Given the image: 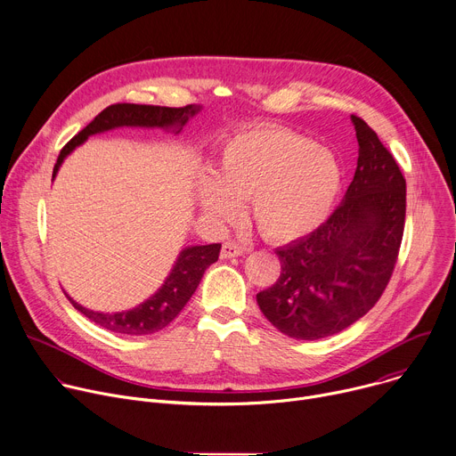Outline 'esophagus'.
<instances>
[{"label": "esophagus", "instance_id": "1", "mask_svg": "<svg viewBox=\"0 0 456 456\" xmlns=\"http://www.w3.org/2000/svg\"><path fill=\"white\" fill-rule=\"evenodd\" d=\"M245 253V247L236 243V241H225L222 245V251H220V258L222 260H227V258H236V256H241Z\"/></svg>", "mask_w": 456, "mask_h": 456}]
</instances>
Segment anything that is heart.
Instances as JSON below:
<instances>
[{
    "label": "heart",
    "mask_w": 456,
    "mask_h": 456,
    "mask_svg": "<svg viewBox=\"0 0 456 456\" xmlns=\"http://www.w3.org/2000/svg\"><path fill=\"white\" fill-rule=\"evenodd\" d=\"M196 183L203 213L232 222L238 201L249 200L258 231L280 243L314 232L330 215L342 189L338 158L313 140L278 127H255L231 136Z\"/></svg>",
    "instance_id": "b5f03b06"
}]
</instances>
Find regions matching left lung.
<instances>
[{
    "mask_svg": "<svg viewBox=\"0 0 456 456\" xmlns=\"http://www.w3.org/2000/svg\"><path fill=\"white\" fill-rule=\"evenodd\" d=\"M356 171L342 203L314 232L278 247L281 273L256 295L265 318L297 340L333 337L379 302L405 220V180L363 119L351 116Z\"/></svg>",
    "mask_w": 456,
    "mask_h": 456,
    "instance_id": "1",
    "label": "left lung"
}]
</instances>
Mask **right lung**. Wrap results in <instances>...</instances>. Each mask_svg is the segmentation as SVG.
<instances>
[{"mask_svg": "<svg viewBox=\"0 0 456 456\" xmlns=\"http://www.w3.org/2000/svg\"><path fill=\"white\" fill-rule=\"evenodd\" d=\"M201 110V105H187L180 109L173 107H154V105H136V103H118L110 105L102 110L89 126L77 133L60 152L58 161L54 165L53 178H56L61 163L65 158L81 143H86L89 136L102 134L107 131H114L119 127H140V129H163L167 133L180 134L182 129L187 126V121L194 118ZM222 249V243L211 245H191L183 247L180 251L169 276L165 278L161 287L154 295H151L140 305L118 311V313H100L87 309L70 298L67 293L65 297L70 300L74 309L81 314L98 323L100 327L112 330L118 335L126 337H145L152 335L156 330L169 325L185 304L194 295L196 287L201 281L205 269L218 260Z\"/></svg>", "mask_w": 456, "mask_h": 456, "instance_id": "1", "label": "right lung"}]
</instances>
